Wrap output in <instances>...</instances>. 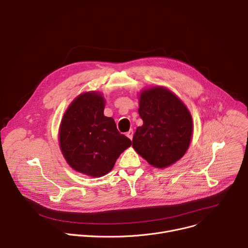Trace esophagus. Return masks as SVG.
<instances>
[{"label": "esophagus", "instance_id": "34e87169", "mask_svg": "<svg viewBox=\"0 0 248 248\" xmlns=\"http://www.w3.org/2000/svg\"><path fill=\"white\" fill-rule=\"evenodd\" d=\"M126 137L129 139V140H132V137H133V130L130 129L126 132Z\"/></svg>", "mask_w": 248, "mask_h": 248}]
</instances>
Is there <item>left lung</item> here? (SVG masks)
<instances>
[{"label":"left lung","instance_id":"left-lung-1","mask_svg":"<svg viewBox=\"0 0 248 248\" xmlns=\"http://www.w3.org/2000/svg\"><path fill=\"white\" fill-rule=\"evenodd\" d=\"M140 117L132 147L156 168H165L186 153L192 138L193 122L189 109L164 87L144 90L140 97Z\"/></svg>","mask_w":248,"mask_h":248}]
</instances>
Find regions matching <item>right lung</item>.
I'll return each mask as SVG.
<instances>
[{
    "label": "right lung",
    "mask_w": 248,
    "mask_h": 248,
    "mask_svg": "<svg viewBox=\"0 0 248 248\" xmlns=\"http://www.w3.org/2000/svg\"><path fill=\"white\" fill-rule=\"evenodd\" d=\"M105 99L98 92L79 95L66 109L59 128L64 158L74 170L91 177L108 173L131 140L104 116Z\"/></svg>",
    "instance_id": "right-lung-1"
}]
</instances>
